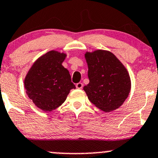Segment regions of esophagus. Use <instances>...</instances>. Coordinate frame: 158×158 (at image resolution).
Segmentation results:
<instances>
[{
  "label": "esophagus",
  "mask_w": 158,
  "mask_h": 158,
  "mask_svg": "<svg viewBox=\"0 0 158 158\" xmlns=\"http://www.w3.org/2000/svg\"><path fill=\"white\" fill-rule=\"evenodd\" d=\"M76 87L77 89H82V87H83V84L82 83V82H79V83H77L76 85Z\"/></svg>",
  "instance_id": "esophagus-1"
}]
</instances>
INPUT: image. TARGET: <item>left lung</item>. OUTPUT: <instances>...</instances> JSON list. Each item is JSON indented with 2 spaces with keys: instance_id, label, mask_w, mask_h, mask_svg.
Returning <instances> with one entry per match:
<instances>
[{
  "instance_id": "1",
  "label": "left lung",
  "mask_w": 158,
  "mask_h": 158,
  "mask_svg": "<svg viewBox=\"0 0 158 158\" xmlns=\"http://www.w3.org/2000/svg\"><path fill=\"white\" fill-rule=\"evenodd\" d=\"M89 83L83 89L89 101L104 111L120 107L131 90L129 74L111 52L94 51L85 54Z\"/></svg>"
}]
</instances>
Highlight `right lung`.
I'll return each instance as SVG.
<instances>
[{
    "instance_id": "right-lung-1",
    "label": "right lung",
    "mask_w": 158,
    "mask_h": 158,
    "mask_svg": "<svg viewBox=\"0 0 158 158\" xmlns=\"http://www.w3.org/2000/svg\"><path fill=\"white\" fill-rule=\"evenodd\" d=\"M66 56L65 53L49 51L33 63L25 78L28 97L43 111L58 108L66 99L70 89H76L69 71L62 65Z\"/></svg>"
}]
</instances>
